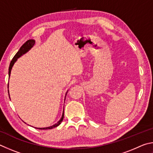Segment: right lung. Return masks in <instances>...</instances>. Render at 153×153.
I'll use <instances>...</instances> for the list:
<instances>
[{"label":"right lung","instance_id":"right-lung-1","mask_svg":"<svg viewBox=\"0 0 153 153\" xmlns=\"http://www.w3.org/2000/svg\"><path fill=\"white\" fill-rule=\"evenodd\" d=\"M35 43H36V42H35L34 39H29L27 41L25 44H24L22 46H21L19 50L18 51V52H17V53L15 55L14 57H13V58L12 59L11 62H10V65H9V76H10V71H11V69L13 68V65H14V64L16 61L17 60V59L21 57V56L25 54V53H27L28 52V51L31 49V48L33 46ZM8 87H9V83H8ZM8 93H9V90H8ZM66 94H67V92L66 93ZM65 96V97H66ZM10 98V97H9ZM64 101H65V100H64ZM63 118H64V110H63V113H62V117L60 118V120H59V121L56 123V124H53V126H50V127H46V128H37V129H39V130H48V129H52V128H55V127H57L59 125H60L61 124V122H62L63 120Z\"/></svg>","mask_w":153,"mask_h":153}]
</instances>
